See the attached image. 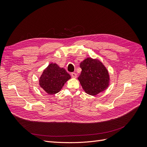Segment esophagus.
Segmentation results:
<instances>
[{
  "mask_svg": "<svg viewBox=\"0 0 147 147\" xmlns=\"http://www.w3.org/2000/svg\"><path fill=\"white\" fill-rule=\"evenodd\" d=\"M71 76H72V78H75L77 77V74L76 73H74V72L71 73Z\"/></svg>",
  "mask_w": 147,
  "mask_h": 147,
  "instance_id": "obj_1",
  "label": "esophagus"
}]
</instances>
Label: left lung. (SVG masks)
I'll return each instance as SVG.
<instances>
[{"label":"left lung","mask_w":147,"mask_h":147,"mask_svg":"<svg viewBox=\"0 0 147 147\" xmlns=\"http://www.w3.org/2000/svg\"><path fill=\"white\" fill-rule=\"evenodd\" d=\"M80 66L82 70L78 80L88 94L96 96L107 89L110 84L109 73L100 60L87 57Z\"/></svg>","instance_id":"1"}]
</instances>
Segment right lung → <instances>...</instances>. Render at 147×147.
I'll return each mask as SVG.
<instances>
[{
	"mask_svg": "<svg viewBox=\"0 0 147 147\" xmlns=\"http://www.w3.org/2000/svg\"><path fill=\"white\" fill-rule=\"evenodd\" d=\"M70 78L65 69L56 63H50L43 70L39 78V85L48 94H55L61 90Z\"/></svg>",
	"mask_w": 147,
	"mask_h": 147,
	"instance_id": "right-lung-1",
	"label": "right lung"
}]
</instances>
